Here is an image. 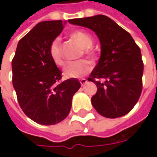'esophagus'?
Listing matches in <instances>:
<instances>
[{"label": "esophagus", "mask_w": 157, "mask_h": 157, "mask_svg": "<svg viewBox=\"0 0 157 157\" xmlns=\"http://www.w3.org/2000/svg\"><path fill=\"white\" fill-rule=\"evenodd\" d=\"M79 82H80L81 86H85V85L87 83V79H86V78H82V79H80V80H79Z\"/></svg>", "instance_id": "34e87169"}]
</instances>
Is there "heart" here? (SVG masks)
I'll use <instances>...</instances> for the list:
<instances>
[{
    "label": "heart",
    "instance_id": "heart-1",
    "mask_svg": "<svg viewBox=\"0 0 157 157\" xmlns=\"http://www.w3.org/2000/svg\"><path fill=\"white\" fill-rule=\"evenodd\" d=\"M73 39L77 40L81 46L86 49L85 55L91 62H94L96 56L94 52L90 49L94 44L93 37L86 32L82 30H76L71 34ZM49 54L52 61L58 66L63 64V49L60 38H55L49 46ZM92 70V64L86 60H78L75 62H70L63 68V76L65 78H79L89 73Z\"/></svg>",
    "mask_w": 157,
    "mask_h": 157
}]
</instances>
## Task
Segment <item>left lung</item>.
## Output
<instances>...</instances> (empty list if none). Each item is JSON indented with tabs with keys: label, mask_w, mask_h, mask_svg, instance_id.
Segmentation results:
<instances>
[{
	"label": "left lung",
	"mask_w": 157,
	"mask_h": 157,
	"mask_svg": "<svg viewBox=\"0 0 157 157\" xmlns=\"http://www.w3.org/2000/svg\"><path fill=\"white\" fill-rule=\"evenodd\" d=\"M69 22L94 30L100 41L101 55L88 78L98 87L91 100L94 107L106 118L128 113L142 90L143 62L139 46L128 31L105 15L76 18Z\"/></svg>",
	"instance_id": "8db88e82"
}]
</instances>
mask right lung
Listing matches in <instances>:
<instances>
[{"mask_svg": "<svg viewBox=\"0 0 157 157\" xmlns=\"http://www.w3.org/2000/svg\"><path fill=\"white\" fill-rule=\"evenodd\" d=\"M63 27L61 20L39 22L19 41L12 60L18 103L41 125H55L67 117L72 97L81 86L74 78L61 81L62 72L49 54V46Z\"/></svg>", "mask_w": 157, "mask_h": 157, "instance_id": "obj_1", "label": "right lung"}]
</instances>
